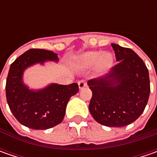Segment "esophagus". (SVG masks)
Segmentation results:
<instances>
[{"label":"esophagus","mask_w":157,"mask_h":157,"mask_svg":"<svg viewBox=\"0 0 157 157\" xmlns=\"http://www.w3.org/2000/svg\"><path fill=\"white\" fill-rule=\"evenodd\" d=\"M78 85L79 90H82L83 88H85L86 86V82L85 81V80H80V81L78 82Z\"/></svg>","instance_id":"34e87169"}]
</instances>
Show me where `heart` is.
Wrapping results in <instances>:
<instances>
[{
  "instance_id": "1",
  "label": "heart",
  "mask_w": 157,
  "mask_h": 157,
  "mask_svg": "<svg viewBox=\"0 0 157 157\" xmlns=\"http://www.w3.org/2000/svg\"><path fill=\"white\" fill-rule=\"evenodd\" d=\"M113 63L114 57L111 52H87L75 59V64L80 69H91L96 66L100 74H105L109 71Z\"/></svg>"
}]
</instances>
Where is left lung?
<instances>
[{"instance_id":"obj_1","label":"left lung","mask_w":157,"mask_h":157,"mask_svg":"<svg viewBox=\"0 0 157 157\" xmlns=\"http://www.w3.org/2000/svg\"><path fill=\"white\" fill-rule=\"evenodd\" d=\"M119 63L100 78L87 82L93 93L89 110L94 119L106 127H124L140 117L148 103V71L133 50L112 44Z\"/></svg>"}]
</instances>
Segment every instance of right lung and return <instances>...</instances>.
<instances>
[{
  "label": "right lung",
  "mask_w": 157,
  "mask_h": 157,
  "mask_svg": "<svg viewBox=\"0 0 157 157\" xmlns=\"http://www.w3.org/2000/svg\"><path fill=\"white\" fill-rule=\"evenodd\" d=\"M57 53L30 49L10 65L6 83V97L15 119L32 129H48L62 122L70 98L78 92L77 83L63 86L51 83L39 89L29 88L23 81L24 71L36 64L58 62Z\"/></svg>",
  "instance_id": "right-lung-1"
}]
</instances>
